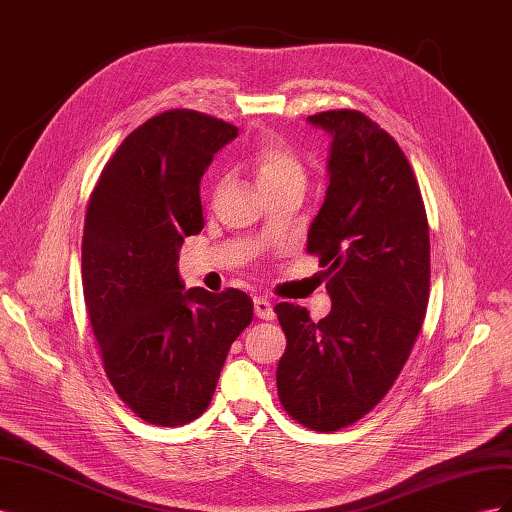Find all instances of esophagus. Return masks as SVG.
<instances>
[{"label": "esophagus", "mask_w": 512, "mask_h": 512, "mask_svg": "<svg viewBox=\"0 0 512 512\" xmlns=\"http://www.w3.org/2000/svg\"><path fill=\"white\" fill-rule=\"evenodd\" d=\"M254 314H256L260 320H273V318H275L273 303H271L269 299L256 297V299H254Z\"/></svg>", "instance_id": "esophagus-1"}]
</instances>
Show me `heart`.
I'll list each match as a JSON object with an SVG mask.
<instances>
[{
    "label": "heart",
    "mask_w": 512,
    "mask_h": 512,
    "mask_svg": "<svg viewBox=\"0 0 512 512\" xmlns=\"http://www.w3.org/2000/svg\"><path fill=\"white\" fill-rule=\"evenodd\" d=\"M250 166L262 192H273L294 183L305 185V168L299 156L280 138L262 141L252 153Z\"/></svg>",
    "instance_id": "heart-1"
}]
</instances>
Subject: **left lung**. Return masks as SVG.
I'll return each instance as SVG.
<instances>
[{"instance_id": "8db88e82", "label": "left lung", "mask_w": 512, "mask_h": 512, "mask_svg": "<svg viewBox=\"0 0 512 512\" xmlns=\"http://www.w3.org/2000/svg\"><path fill=\"white\" fill-rule=\"evenodd\" d=\"M307 123L331 136L327 194L307 232V252L327 271L331 312L275 305L286 333L277 395L316 431L363 418L389 393L423 327L429 299V226L404 151L359 111Z\"/></svg>"}]
</instances>
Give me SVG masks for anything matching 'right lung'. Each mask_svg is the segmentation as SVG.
<instances>
[{
	"mask_svg": "<svg viewBox=\"0 0 512 512\" xmlns=\"http://www.w3.org/2000/svg\"><path fill=\"white\" fill-rule=\"evenodd\" d=\"M239 130L196 111L145 121L108 160L83 230V292L113 389L151 425L203 414L254 318L245 292L185 290L183 239L205 226L200 179Z\"/></svg>",
	"mask_w": 512,
	"mask_h": 512,
	"instance_id": "1",
	"label": "right lung"
}]
</instances>
